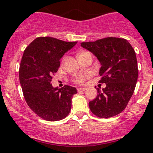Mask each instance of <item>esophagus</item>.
Masks as SVG:
<instances>
[{"instance_id": "34e87169", "label": "esophagus", "mask_w": 153, "mask_h": 153, "mask_svg": "<svg viewBox=\"0 0 153 153\" xmlns=\"http://www.w3.org/2000/svg\"><path fill=\"white\" fill-rule=\"evenodd\" d=\"M85 89H86V88H78L77 90H78V92H82V91H85Z\"/></svg>"}]
</instances>
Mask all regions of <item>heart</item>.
Wrapping results in <instances>:
<instances>
[{"label":"heart","instance_id":"b5f03b06","mask_svg":"<svg viewBox=\"0 0 153 153\" xmlns=\"http://www.w3.org/2000/svg\"><path fill=\"white\" fill-rule=\"evenodd\" d=\"M85 53H87V52H81V53H79V54H78V56ZM89 76H90V75H89V74H88V73L84 74H81V75H79V76L76 77V79H75L74 82H75L77 84H80L81 85V84H83V83L85 82V81L87 79H89Z\"/></svg>","mask_w":153,"mask_h":153}]
</instances>
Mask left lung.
Segmentation results:
<instances>
[{"instance_id": "obj_1", "label": "left lung", "mask_w": 153, "mask_h": 153, "mask_svg": "<svg viewBox=\"0 0 153 153\" xmlns=\"http://www.w3.org/2000/svg\"><path fill=\"white\" fill-rule=\"evenodd\" d=\"M81 45L97 57L101 68L100 83H105L103 91L97 88L96 98L89 101V109L100 118L112 117L126 108L134 91L138 77L136 53L128 41L108 37Z\"/></svg>"}]
</instances>
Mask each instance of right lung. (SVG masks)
I'll use <instances>...</instances> for the list:
<instances>
[{
	"mask_svg": "<svg viewBox=\"0 0 153 153\" xmlns=\"http://www.w3.org/2000/svg\"><path fill=\"white\" fill-rule=\"evenodd\" d=\"M76 43L39 37L24 50L19 70L21 87L30 108L43 120H61L70 112L76 88L67 85L53 88L51 82L60 65L59 59Z\"/></svg>",
	"mask_w": 153,
	"mask_h": 153,
	"instance_id": "right-lung-1",
	"label": "right lung"
}]
</instances>
